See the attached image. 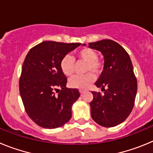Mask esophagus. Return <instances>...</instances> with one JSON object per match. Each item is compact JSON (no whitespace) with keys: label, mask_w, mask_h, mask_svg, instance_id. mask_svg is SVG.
<instances>
[{"label":"esophagus","mask_w":153,"mask_h":153,"mask_svg":"<svg viewBox=\"0 0 153 153\" xmlns=\"http://www.w3.org/2000/svg\"><path fill=\"white\" fill-rule=\"evenodd\" d=\"M79 93H80V94L82 95L83 93H84V90H79Z\"/></svg>","instance_id":"esophagus-1"}]
</instances>
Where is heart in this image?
Returning a JSON list of instances; mask_svg holds the SVG:
<instances>
[{"label":"heart","instance_id":"b5f03b06","mask_svg":"<svg viewBox=\"0 0 153 153\" xmlns=\"http://www.w3.org/2000/svg\"><path fill=\"white\" fill-rule=\"evenodd\" d=\"M78 59L86 62L84 73L83 76H74L69 80V86L73 88L85 90L92 84L95 77L93 74L98 75L101 74L103 68V63L97 56V52L92 48L83 47L76 52ZM62 73L67 76H72L75 69V60L70 55H66L62 58L60 63Z\"/></svg>","mask_w":153,"mask_h":153}]
</instances>
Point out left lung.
<instances>
[{"label":"left lung","instance_id":"1","mask_svg":"<svg viewBox=\"0 0 153 153\" xmlns=\"http://www.w3.org/2000/svg\"><path fill=\"white\" fill-rule=\"evenodd\" d=\"M89 47L100 51L104 58L103 70L95 83L104 93L92 92L91 117L102 126H116L130 114L137 92L130 57L122 46L112 40L90 43Z\"/></svg>","mask_w":153,"mask_h":153}]
</instances>
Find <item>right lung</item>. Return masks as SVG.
I'll list each match as a JSON object with an SVG mask.
<instances>
[{"label":"right lung","instance_id":"obj_1","mask_svg":"<svg viewBox=\"0 0 153 153\" xmlns=\"http://www.w3.org/2000/svg\"><path fill=\"white\" fill-rule=\"evenodd\" d=\"M80 44L44 41L31 48L25 57L19 82L20 94L28 117L43 128L60 127L72 117L71 107L79 93L77 89L66 87L67 77L60 63Z\"/></svg>","mask_w":153,"mask_h":153}]
</instances>
